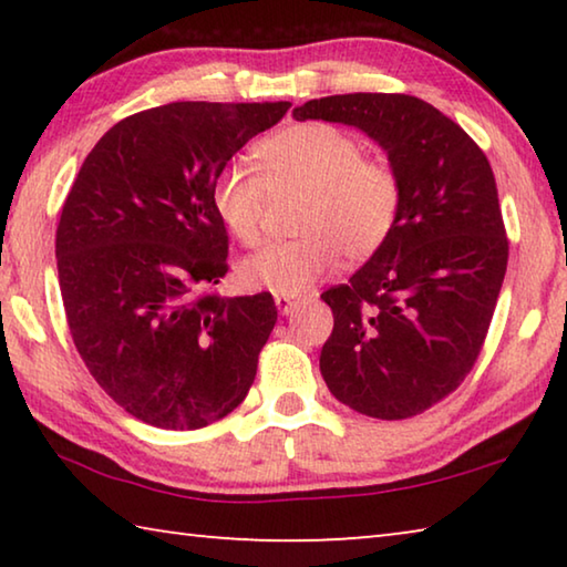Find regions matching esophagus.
Returning <instances> with one entry per match:
<instances>
[{"mask_svg":"<svg viewBox=\"0 0 567 567\" xmlns=\"http://www.w3.org/2000/svg\"><path fill=\"white\" fill-rule=\"evenodd\" d=\"M275 305L277 310H280V315H292V310L297 305H302L300 297H285V295H277L275 297Z\"/></svg>","mask_w":567,"mask_h":567,"instance_id":"esophagus-1","label":"esophagus"}]
</instances>
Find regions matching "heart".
Segmentation results:
<instances>
[{
    "instance_id": "b5f03b06",
    "label": "heart",
    "mask_w": 567,
    "mask_h": 567,
    "mask_svg": "<svg viewBox=\"0 0 567 567\" xmlns=\"http://www.w3.org/2000/svg\"><path fill=\"white\" fill-rule=\"evenodd\" d=\"M257 172L225 167L213 185V209L243 245L260 237L267 195L302 192L295 229L239 265L249 290L297 297L340 262L370 260L395 229L402 182L385 159L362 157L360 142L324 122H300L270 134L255 147Z\"/></svg>"
}]
</instances>
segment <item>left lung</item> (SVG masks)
Listing matches in <instances>:
<instances>
[{"mask_svg":"<svg viewBox=\"0 0 567 567\" xmlns=\"http://www.w3.org/2000/svg\"><path fill=\"white\" fill-rule=\"evenodd\" d=\"M292 117L362 130L400 175L388 243L348 285L322 292L334 328L320 372L362 415H420L473 370L503 287L507 237L491 162L460 124L410 94H334Z\"/></svg>","mask_w":567,"mask_h":567,"instance_id":"left-lung-1","label":"left lung"}]
</instances>
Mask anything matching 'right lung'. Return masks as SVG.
<instances>
[{
  "instance_id": "obj_1",
  "label": "right lung",
  "mask_w": 567,
  "mask_h": 567,
  "mask_svg": "<svg viewBox=\"0 0 567 567\" xmlns=\"http://www.w3.org/2000/svg\"><path fill=\"white\" fill-rule=\"evenodd\" d=\"M290 102H172L122 120L84 159L56 227L74 348L100 388L147 425L197 430L255 382L277 322L270 292L203 295L227 272L213 185Z\"/></svg>"
}]
</instances>
